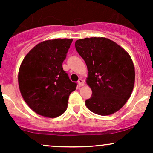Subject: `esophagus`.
<instances>
[{"mask_svg": "<svg viewBox=\"0 0 153 153\" xmlns=\"http://www.w3.org/2000/svg\"><path fill=\"white\" fill-rule=\"evenodd\" d=\"M78 83L79 87H81V86H82V85H84V80H82V78H80L78 80Z\"/></svg>", "mask_w": 153, "mask_h": 153, "instance_id": "1", "label": "esophagus"}]
</instances>
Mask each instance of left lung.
Here are the masks:
<instances>
[{
    "label": "left lung",
    "instance_id": "8db88e82",
    "mask_svg": "<svg viewBox=\"0 0 153 153\" xmlns=\"http://www.w3.org/2000/svg\"><path fill=\"white\" fill-rule=\"evenodd\" d=\"M75 49L88 71L87 83L92 96L85 101L96 114L110 115L130 97L134 84V67L130 56L114 42L104 37L78 39Z\"/></svg>",
    "mask_w": 153,
    "mask_h": 153
}]
</instances>
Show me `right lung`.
Returning a JSON list of instances; mask_svg holds the SVG:
<instances>
[{"instance_id":"right-lung-1","label":"right lung","mask_w":153,"mask_h":153,"mask_svg":"<svg viewBox=\"0 0 153 153\" xmlns=\"http://www.w3.org/2000/svg\"><path fill=\"white\" fill-rule=\"evenodd\" d=\"M73 39H56L38 44L24 57L19 72L21 94L38 114L54 118L67 109L76 82L70 80L62 62Z\"/></svg>"}]
</instances>
